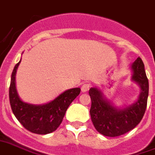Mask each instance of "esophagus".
<instances>
[{
    "label": "esophagus",
    "instance_id": "esophagus-1",
    "mask_svg": "<svg viewBox=\"0 0 155 155\" xmlns=\"http://www.w3.org/2000/svg\"><path fill=\"white\" fill-rule=\"evenodd\" d=\"M90 88V84L88 83H84L83 85L81 87V90H82V92H86V91H87Z\"/></svg>",
    "mask_w": 155,
    "mask_h": 155
}]
</instances>
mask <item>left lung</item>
<instances>
[{
    "label": "left lung",
    "mask_w": 155,
    "mask_h": 155,
    "mask_svg": "<svg viewBox=\"0 0 155 155\" xmlns=\"http://www.w3.org/2000/svg\"><path fill=\"white\" fill-rule=\"evenodd\" d=\"M130 69L131 80L140 89L137 100L134 103L122 107H116L97 87H91L89 90L91 100V121L96 130L105 136L116 137L131 130L140 122L145 112L149 96V81L140 58H138L131 64Z\"/></svg>",
    "instance_id": "8db88e82"
}]
</instances>
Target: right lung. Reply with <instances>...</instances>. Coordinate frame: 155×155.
I'll list each match as a JSON object with an SVG mask.
<instances>
[{"instance_id":"obj_1","label":"right lung","mask_w":155,"mask_h":155,"mask_svg":"<svg viewBox=\"0 0 155 155\" xmlns=\"http://www.w3.org/2000/svg\"><path fill=\"white\" fill-rule=\"evenodd\" d=\"M20 62L11 74L9 97L11 109L16 119L29 131L46 135L56 130L63 121L67 109L81 91L79 87L68 89L48 103L35 105L25 102L20 99L15 85L16 70Z\"/></svg>"}]
</instances>
